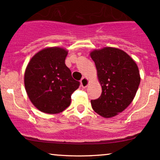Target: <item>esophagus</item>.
<instances>
[{"label":"esophagus","mask_w":160,"mask_h":160,"mask_svg":"<svg viewBox=\"0 0 160 160\" xmlns=\"http://www.w3.org/2000/svg\"><path fill=\"white\" fill-rule=\"evenodd\" d=\"M80 84H81V86L82 88H86V86L89 85V80L86 78H82V80H80Z\"/></svg>","instance_id":"1"}]
</instances>
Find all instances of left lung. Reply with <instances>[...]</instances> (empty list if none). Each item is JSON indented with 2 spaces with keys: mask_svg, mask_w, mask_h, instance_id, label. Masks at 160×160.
<instances>
[{
  "mask_svg": "<svg viewBox=\"0 0 160 160\" xmlns=\"http://www.w3.org/2000/svg\"><path fill=\"white\" fill-rule=\"evenodd\" d=\"M90 56L102 88L101 96L91 100L92 108L105 118L114 117L135 98L141 81L138 68L127 53L113 47L95 49Z\"/></svg>",
  "mask_w": 160,
  "mask_h": 160,
  "instance_id": "8db88e82",
  "label": "left lung"
}]
</instances>
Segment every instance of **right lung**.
<instances>
[{"mask_svg": "<svg viewBox=\"0 0 160 160\" xmlns=\"http://www.w3.org/2000/svg\"><path fill=\"white\" fill-rule=\"evenodd\" d=\"M67 55L68 51L60 47L45 48L32 57L25 69L28 96L43 113L55 114L65 111L80 86L65 65Z\"/></svg>", "mask_w": 160, "mask_h": 160, "instance_id": "right-lung-1", "label": "right lung"}]
</instances>
